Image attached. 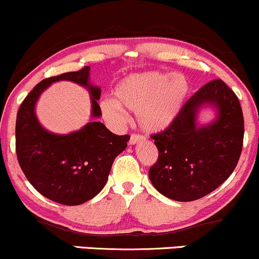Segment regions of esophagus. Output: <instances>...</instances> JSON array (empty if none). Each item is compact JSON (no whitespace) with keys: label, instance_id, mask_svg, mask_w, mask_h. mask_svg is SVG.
Listing matches in <instances>:
<instances>
[{"label":"esophagus","instance_id":"esophagus-1","mask_svg":"<svg viewBox=\"0 0 259 259\" xmlns=\"http://www.w3.org/2000/svg\"><path fill=\"white\" fill-rule=\"evenodd\" d=\"M144 141V137L141 136V135H136V133H133V135H131V138H130V145H135V144H138V143H141Z\"/></svg>","mask_w":259,"mask_h":259}]
</instances>
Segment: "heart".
<instances>
[{
	"instance_id": "1",
	"label": "heart",
	"mask_w": 259,
	"mask_h": 259,
	"mask_svg": "<svg viewBox=\"0 0 259 259\" xmlns=\"http://www.w3.org/2000/svg\"><path fill=\"white\" fill-rule=\"evenodd\" d=\"M190 93L183 75L148 71L126 77L115 90V100L100 102L103 117L121 126L126 122L122 108L137 112L139 126L148 132H161L177 120Z\"/></svg>"
}]
</instances>
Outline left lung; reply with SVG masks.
I'll return each mask as SVG.
<instances>
[{
  "label": "left lung",
  "instance_id": "1",
  "mask_svg": "<svg viewBox=\"0 0 259 259\" xmlns=\"http://www.w3.org/2000/svg\"><path fill=\"white\" fill-rule=\"evenodd\" d=\"M203 105L218 109V118L197 126ZM244 115L236 94L223 81H209L185 103L168 128L151 136L159 159L149 169L157 191L176 201H194L217 189L235 169L244 143Z\"/></svg>",
  "mask_w": 259,
  "mask_h": 259
}]
</instances>
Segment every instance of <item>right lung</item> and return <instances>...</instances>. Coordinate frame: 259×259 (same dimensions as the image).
I'll list each match as a JSON object with an SVG mask.
<instances>
[{"label": "right lung", "mask_w": 259, "mask_h": 259, "mask_svg": "<svg viewBox=\"0 0 259 259\" xmlns=\"http://www.w3.org/2000/svg\"><path fill=\"white\" fill-rule=\"evenodd\" d=\"M71 81L90 91L92 117H99L100 88L90 83V66L42 80L21 103L15 123L18 162L30 184L52 201L76 206L104 188L112 162L127 147L130 136H116L99 121L70 135H54L38 122L35 105L39 94L57 81Z\"/></svg>", "instance_id": "obj_1"}]
</instances>
